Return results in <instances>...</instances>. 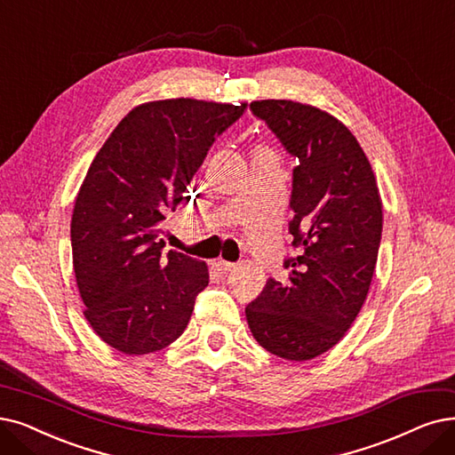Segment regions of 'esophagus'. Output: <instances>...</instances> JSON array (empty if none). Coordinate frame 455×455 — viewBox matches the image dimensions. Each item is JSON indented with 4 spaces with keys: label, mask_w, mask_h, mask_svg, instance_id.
<instances>
[{
    "label": "esophagus",
    "mask_w": 455,
    "mask_h": 455,
    "mask_svg": "<svg viewBox=\"0 0 455 455\" xmlns=\"http://www.w3.org/2000/svg\"><path fill=\"white\" fill-rule=\"evenodd\" d=\"M214 265H216V268L220 270V272H231V270L237 268V265H235V263H229V261H224V259H218Z\"/></svg>",
    "instance_id": "esophagus-1"
}]
</instances>
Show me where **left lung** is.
<instances>
[{
	"label": "left lung",
	"mask_w": 455,
	"mask_h": 455,
	"mask_svg": "<svg viewBox=\"0 0 455 455\" xmlns=\"http://www.w3.org/2000/svg\"><path fill=\"white\" fill-rule=\"evenodd\" d=\"M250 108L299 158L289 202L299 256L283 263V283L267 280L246 306V321L268 353L312 360L334 347L364 306L383 202L364 149L339 119L295 100H253Z\"/></svg>",
	"instance_id": "1"
}]
</instances>
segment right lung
<instances>
[{
  "label": "right lung",
  "instance_id": "1",
  "mask_svg": "<svg viewBox=\"0 0 455 455\" xmlns=\"http://www.w3.org/2000/svg\"><path fill=\"white\" fill-rule=\"evenodd\" d=\"M244 108L183 97L143 102L91 162L70 220L72 265L84 315L110 347L148 355L185 332L209 268L164 253L160 222Z\"/></svg>",
  "mask_w": 455,
  "mask_h": 455
}]
</instances>
